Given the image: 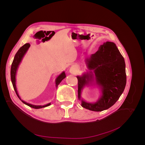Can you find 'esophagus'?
<instances>
[{
	"label": "esophagus",
	"instance_id": "1",
	"mask_svg": "<svg viewBox=\"0 0 145 145\" xmlns=\"http://www.w3.org/2000/svg\"><path fill=\"white\" fill-rule=\"evenodd\" d=\"M69 71H70V72H71V73H72V74L75 73L77 71V67H76L75 65H72V67H71V68H70Z\"/></svg>",
	"mask_w": 145,
	"mask_h": 145
}]
</instances>
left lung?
I'll use <instances>...</instances> for the list:
<instances>
[{"instance_id":"8db88e82","label":"left lung","mask_w":145,"mask_h":145,"mask_svg":"<svg viewBox=\"0 0 145 145\" xmlns=\"http://www.w3.org/2000/svg\"><path fill=\"white\" fill-rule=\"evenodd\" d=\"M90 70H94L97 84L102 88V95L97 102L90 103L81 99L82 90L94 79L91 71L77 76L78 99L83 108L93 111H102L111 107L120 98L126 83L125 62L114 43L106 42L95 54L86 60Z\"/></svg>"}]
</instances>
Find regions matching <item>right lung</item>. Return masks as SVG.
Wrapping results in <instances>:
<instances>
[{
  "label": "right lung",
  "instance_id": "1",
  "mask_svg": "<svg viewBox=\"0 0 145 145\" xmlns=\"http://www.w3.org/2000/svg\"><path fill=\"white\" fill-rule=\"evenodd\" d=\"M29 46H30V44L28 43H25L24 45H23L20 48V49L18 50V51L17 52V53L16 54V55L14 56V60H13V61H12V63L11 65V78L12 83V86H13V88H14V89L16 92L17 97L19 98L20 100H21V99L20 98L18 93H17L16 85V74L17 68H18V67H19V65L20 64L22 59L23 57L24 56L25 54L26 53V52H27V50H28ZM65 77H66V74H65V72H63L62 73H61L60 75L57 77L56 80V87H57V86L61 82V81H62L63 79H64ZM21 101L24 104L27 105L29 107L34 108V109H39V108L46 107L48 106H50V105H51V103H48L47 105H43V106H41V105H31L30 103H28L27 102H25L22 100H21Z\"/></svg>",
  "mask_w": 145,
  "mask_h": 145
}]
</instances>
